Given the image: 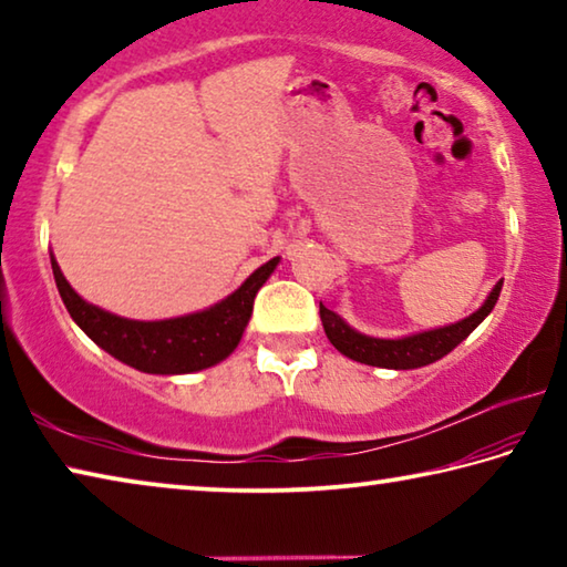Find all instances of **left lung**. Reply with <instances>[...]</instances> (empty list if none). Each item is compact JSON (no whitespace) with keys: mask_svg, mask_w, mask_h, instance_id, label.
<instances>
[{"mask_svg":"<svg viewBox=\"0 0 567 567\" xmlns=\"http://www.w3.org/2000/svg\"><path fill=\"white\" fill-rule=\"evenodd\" d=\"M501 290H503V280L493 287V292L487 295L483 307L465 320H460L455 324H445V328L408 334V338H398V340L370 338V334L352 330L338 312L328 310L322 302H320V320L328 340L344 354V358L372 364V368L415 370V368H425V364L435 362L440 358H445L447 352H453L457 344L463 342L467 334L493 312L497 297H501Z\"/></svg>","mask_w":567,"mask_h":567,"instance_id":"1","label":"left lung"}]
</instances>
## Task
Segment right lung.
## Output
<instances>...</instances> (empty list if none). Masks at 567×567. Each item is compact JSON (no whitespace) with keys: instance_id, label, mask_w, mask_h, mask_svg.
<instances>
[{"instance_id":"right-lung-1","label":"right lung","mask_w":567,"mask_h":567,"mask_svg":"<svg viewBox=\"0 0 567 567\" xmlns=\"http://www.w3.org/2000/svg\"><path fill=\"white\" fill-rule=\"evenodd\" d=\"M50 257L56 290H60L66 312L80 324L82 332L112 358L140 372H150V375H187V372L207 370L229 358L252 318L257 290L280 262V257H272L270 262L257 267L233 295L203 312L145 322L120 318V315L82 300L66 282L54 255Z\"/></svg>"}]
</instances>
